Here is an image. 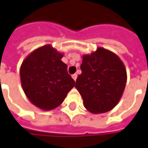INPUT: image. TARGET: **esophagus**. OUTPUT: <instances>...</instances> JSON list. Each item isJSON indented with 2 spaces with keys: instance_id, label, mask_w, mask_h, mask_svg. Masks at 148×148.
I'll return each mask as SVG.
<instances>
[{
  "instance_id": "obj_1",
  "label": "esophagus",
  "mask_w": 148,
  "mask_h": 148,
  "mask_svg": "<svg viewBox=\"0 0 148 148\" xmlns=\"http://www.w3.org/2000/svg\"><path fill=\"white\" fill-rule=\"evenodd\" d=\"M72 78H73V79H74V81H76V79H77V74H73V75H72Z\"/></svg>"
}]
</instances>
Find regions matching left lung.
<instances>
[{
  "instance_id": "obj_1",
  "label": "left lung",
  "mask_w": 148,
  "mask_h": 148,
  "mask_svg": "<svg viewBox=\"0 0 148 148\" xmlns=\"http://www.w3.org/2000/svg\"><path fill=\"white\" fill-rule=\"evenodd\" d=\"M82 74L75 87L83 105L92 113L110 111L118 103L125 87L127 74L124 64L109 50L98 48L90 55H83Z\"/></svg>"
}]
</instances>
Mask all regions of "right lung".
Masks as SVG:
<instances>
[{"label":"right lung","instance_id":"add662e5","mask_svg":"<svg viewBox=\"0 0 148 148\" xmlns=\"http://www.w3.org/2000/svg\"><path fill=\"white\" fill-rule=\"evenodd\" d=\"M63 54L50 45L33 51L20 68L21 83L25 95L35 106L52 110L61 104L75 82L67 72Z\"/></svg>","mask_w":148,"mask_h":148}]
</instances>
